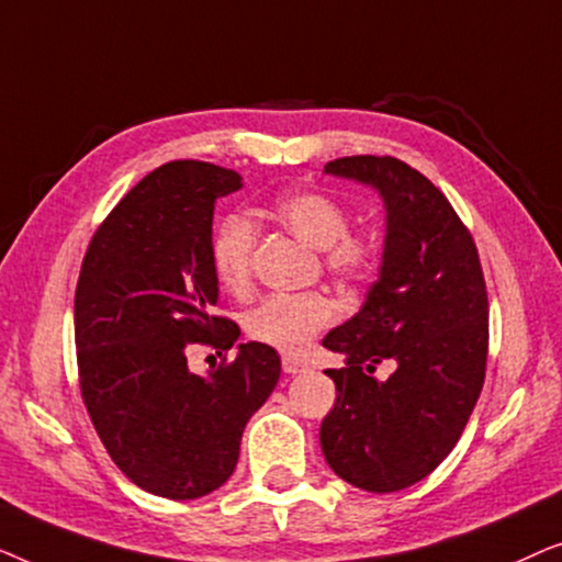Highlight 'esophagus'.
<instances>
[{
  "instance_id": "34e87169",
  "label": "esophagus",
  "mask_w": 562,
  "mask_h": 562,
  "mask_svg": "<svg viewBox=\"0 0 562 562\" xmlns=\"http://www.w3.org/2000/svg\"><path fill=\"white\" fill-rule=\"evenodd\" d=\"M283 371L286 373H302L304 368H306V363H302V360H296V358H291V356H286L283 358Z\"/></svg>"
}]
</instances>
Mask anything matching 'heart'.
<instances>
[{
  "label": "heart",
  "mask_w": 562,
  "mask_h": 562,
  "mask_svg": "<svg viewBox=\"0 0 562 562\" xmlns=\"http://www.w3.org/2000/svg\"><path fill=\"white\" fill-rule=\"evenodd\" d=\"M273 217L283 229L319 250L322 271L345 289L371 281L381 260L375 237L350 229V214L335 196L325 191H289L276 199ZM258 229L245 214H229L217 225L210 243V263L217 283L229 294L240 296L250 289L252 256H256ZM337 317L333 299L310 294H276L245 317L250 340L276 348L289 356L306 350L322 329Z\"/></svg>",
  "instance_id": "obj_1"
}]
</instances>
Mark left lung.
I'll return each mask as SVG.
<instances>
[{
	"label": "left lung",
	"mask_w": 562,
	"mask_h": 562,
	"mask_svg": "<svg viewBox=\"0 0 562 562\" xmlns=\"http://www.w3.org/2000/svg\"><path fill=\"white\" fill-rule=\"evenodd\" d=\"M327 173L373 183L386 202L381 279L322 345L337 398L319 442L350 486L391 494L435 471L463 435L488 358V294L471 229L427 176L394 156L329 160ZM395 368L389 380L372 373Z\"/></svg>",
	"instance_id": "left-lung-1"
}]
</instances>
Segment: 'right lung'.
Wrapping results in <instances>:
<instances>
[{"label":"right lung","mask_w":562,"mask_h":562,"mask_svg":"<svg viewBox=\"0 0 562 562\" xmlns=\"http://www.w3.org/2000/svg\"><path fill=\"white\" fill-rule=\"evenodd\" d=\"M240 176L171 160L127 191L91 235L74 296L79 389L114 465L148 494L187 502L220 488L243 429L281 375L279 352L240 345L214 312V202ZM191 344L225 355L210 376L188 371Z\"/></svg>","instance_id":"obj_1"}]
</instances>
